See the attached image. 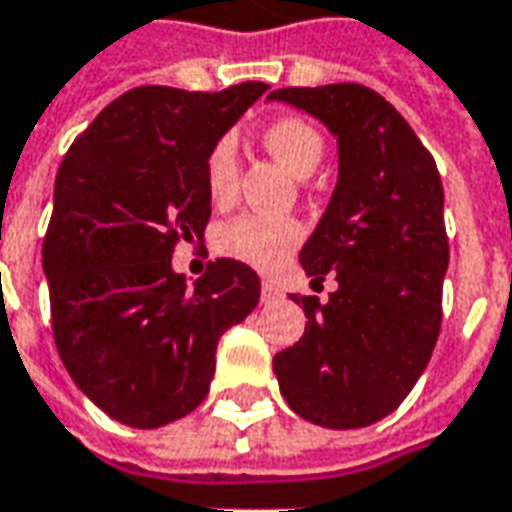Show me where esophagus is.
<instances>
[{"label":"esophagus","mask_w":512,"mask_h":512,"mask_svg":"<svg viewBox=\"0 0 512 512\" xmlns=\"http://www.w3.org/2000/svg\"><path fill=\"white\" fill-rule=\"evenodd\" d=\"M280 296H282V291L277 288V285H274V282L263 280V285H260V299H263L266 305H268V302H277Z\"/></svg>","instance_id":"esophagus-1"}]
</instances>
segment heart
<instances>
[{
    "label": "heart",
    "instance_id": "heart-1",
    "mask_svg": "<svg viewBox=\"0 0 512 512\" xmlns=\"http://www.w3.org/2000/svg\"><path fill=\"white\" fill-rule=\"evenodd\" d=\"M263 144L280 157L296 177H310L324 160V138L310 121L299 116H280L263 127ZM205 191L210 202L227 205L238 194L241 160L232 135H221L205 155ZM302 224L291 216L271 213H241L224 221L216 230V249L238 263L274 271L280 268L296 246L302 244Z\"/></svg>",
    "mask_w": 512,
    "mask_h": 512
}]
</instances>
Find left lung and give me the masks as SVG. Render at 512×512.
<instances>
[{"instance_id":"1","label":"left lung","mask_w":512,"mask_h":512,"mask_svg":"<svg viewBox=\"0 0 512 512\" xmlns=\"http://www.w3.org/2000/svg\"><path fill=\"white\" fill-rule=\"evenodd\" d=\"M338 135L341 171L327 213L299 252L313 282L338 291L305 307V335L274 355L293 413L330 430L380 421L427 368L443 321L449 266L443 185L430 149L377 91L357 82L280 88Z\"/></svg>"}]
</instances>
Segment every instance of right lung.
<instances>
[{
  "label": "right lung",
  "instance_id": "1",
  "mask_svg": "<svg viewBox=\"0 0 512 512\" xmlns=\"http://www.w3.org/2000/svg\"><path fill=\"white\" fill-rule=\"evenodd\" d=\"M266 88H132L57 169L44 235L52 335L71 380L121 424L155 430L199 407L219 338L260 302L246 263L219 257L188 288L171 255L210 221L207 149Z\"/></svg>",
  "mask_w": 512,
  "mask_h": 512
}]
</instances>
